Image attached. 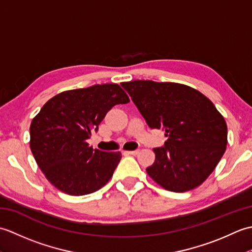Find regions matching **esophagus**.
<instances>
[{
	"instance_id": "obj_1",
	"label": "esophagus",
	"mask_w": 252,
	"mask_h": 252,
	"mask_svg": "<svg viewBox=\"0 0 252 252\" xmlns=\"http://www.w3.org/2000/svg\"><path fill=\"white\" fill-rule=\"evenodd\" d=\"M125 155H133V156H136V155L140 154V149H136V151H127V152H123Z\"/></svg>"
}]
</instances>
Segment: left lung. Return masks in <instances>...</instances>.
I'll return each mask as SVG.
<instances>
[{"instance_id":"left-lung-1","label":"left lung","mask_w":252,"mask_h":252,"mask_svg":"<svg viewBox=\"0 0 252 252\" xmlns=\"http://www.w3.org/2000/svg\"><path fill=\"white\" fill-rule=\"evenodd\" d=\"M152 129L165 131L164 146L146 169L163 189L183 192L196 189L225 153L227 126L212 101L184 84L134 80L121 83Z\"/></svg>"}]
</instances>
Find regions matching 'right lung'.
<instances>
[{
	"mask_svg": "<svg viewBox=\"0 0 252 252\" xmlns=\"http://www.w3.org/2000/svg\"><path fill=\"white\" fill-rule=\"evenodd\" d=\"M129 96L115 83L65 91L42 107L30 126V148L56 189L82 196L101 189L114 174L121 153L93 149L87 140L106 114Z\"/></svg>",
	"mask_w": 252,
	"mask_h": 252,
	"instance_id": "right-lung-1",
	"label": "right lung"
}]
</instances>
